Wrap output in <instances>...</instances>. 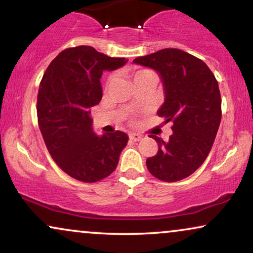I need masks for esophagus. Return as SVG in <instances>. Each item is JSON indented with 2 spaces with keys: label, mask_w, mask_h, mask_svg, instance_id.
Masks as SVG:
<instances>
[{
  "label": "esophagus",
  "mask_w": 253,
  "mask_h": 253,
  "mask_svg": "<svg viewBox=\"0 0 253 253\" xmlns=\"http://www.w3.org/2000/svg\"><path fill=\"white\" fill-rule=\"evenodd\" d=\"M129 139L132 141H139L141 139V135L139 133H129Z\"/></svg>",
  "instance_id": "34e87169"
}]
</instances>
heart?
Returning <instances> with one entry per match:
<instances>
[{"label":"heart","instance_id":"obj_1","mask_svg":"<svg viewBox=\"0 0 253 253\" xmlns=\"http://www.w3.org/2000/svg\"><path fill=\"white\" fill-rule=\"evenodd\" d=\"M147 74H151L150 71H146V70H140V71H136L133 74V81H135L136 78L144 76V75H147Z\"/></svg>","mask_w":253,"mask_h":253}]
</instances>
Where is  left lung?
<instances>
[{
    "instance_id": "left-lung-1",
    "label": "left lung",
    "mask_w": 253,
    "mask_h": 253,
    "mask_svg": "<svg viewBox=\"0 0 253 253\" xmlns=\"http://www.w3.org/2000/svg\"><path fill=\"white\" fill-rule=\"evenodd\" d=\"M133 63L158 72L164 102L157 114L172 121V134L158 143L147 169L161 181L176 182L190 176L211 152L221 121V97L215 76L206 63L178 48H164Z\"/></svg>"
}]
</instances>
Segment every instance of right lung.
<instances>
[{
    "label": "right lung",
    "mask_w": 253,
    "mask_h": 253,
    "mask_svg": "<svg viewBox=\"0 0 253 253\" xmlns=\"http://www.w3.org/2000/svg\"><path fill=\"white\" fill-rule=\"evenodd\" d=\"M127 63L91 46L66 48L52 60L38 92V123L58 167L78 181L91 183L115 170L128 135L121 130L97 135L90 108L100 103L103 71Z\"/></svg>",
    "instance_id": "add662e5"
}]
</instances>
